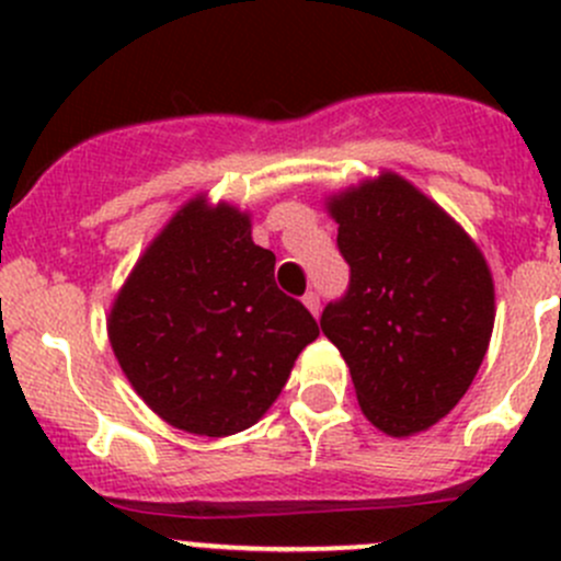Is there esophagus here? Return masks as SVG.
<instances>
[{
  "label": "esophagus",
  "mask_w": 561,
  "mask_h": 561,
  "mask_svg": "<svg viewBox=\"0 0 561 561\" xmlns=\"http://www.w3.org/2000/svg\"><path fill=\"white\" fill-rule=\"evenodd\" d=\"M304 307H307L309 312H312V314L317 317V314H320V296H317V293L309 290L307 296H304Z\"/></svg>",
  "instance_id": "34e87169"
}]
</instances>
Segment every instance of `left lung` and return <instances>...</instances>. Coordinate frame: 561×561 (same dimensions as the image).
Segmentation results:
<instances>
[{
    "label": "left lung",
    "instance_id": "left-lung-1",
    "mask_svg": "<svg viewBox=\"0 0 561 561\" xmlns=\"http://www.w3.org/2000/svg\"><path fill=\"white\" fill-rule=\"evenodd\" d=\"M325 208L350 287L322 312V333L380 432H426L461 401L489 350V263L445 208L393 171L336 192Z\"/></svg>",
    "mask_w": 561,
    "mask_h": 561
}]
</instances>
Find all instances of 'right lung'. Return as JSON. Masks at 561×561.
I'll list each match as a JSON object with an SVG mask.
<instances>
[{"label":"right lung","mask_w":561,"mask_h":561,"mask_svg":"<svg viewBox=\"0 0 561 561\" xmlns=\"http://www.w3.org/2000/svg\"><path fill=\"white\" fill-rule=\"evenodd\" d=\"M274 265L247 211L197 195L129 271L107 339L135 393L173 428L230 437L254 426L320 336Z\"/></svg>","instance_id":"add662e5"}]
</instances>
